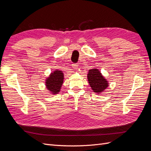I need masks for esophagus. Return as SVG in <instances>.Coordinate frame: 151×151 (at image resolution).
I'll list each match as a JSON object with an SVG mask.
<instances>
[{
    "label": "esophagus",
    "instance_id": "1",
    "mask_svg": "<svg viewBox=\"0 0 151 151\" xmlns=\"http://www.w3.org/2000/svg\"><path fill=\"white\" fill-rule=\"evenodd\" d=\"M72 66V68H74V69H77V68H78V65H77V63H73Z\"/></svg>",
    "mask_w": 151,
    "mask_h": 151
}]
</instances>
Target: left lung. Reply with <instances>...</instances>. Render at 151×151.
Returning a JSON list of instances; mask_svg holds the SVG:
<instances>
[{
  "label": "left lung",
  "instance_id": "obj_1",
  "mask_svg": "<svg viewBox=\"0 0 151 151\" xmlns=\"http://www.w3.org/2000/svg\"><path fill=\"white\" fill-rule=\"evenodd\" d=\"M88 80L91 89L96 94H101L108 87V81L101 74L98 68L89 70Z\"/></svg>",
  "mask_w": 151,
  "mask_h": 151
}]
</instances>
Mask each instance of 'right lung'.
Segmentation results:
<instances>
[{
  "label": "right lung",
  "mask_w": 151,
  "mask_h": 151,
  "mask_svg": "<svg viewBox=\"0 0 151 151\" xmlns=\"http://www.w3.org/2000/svg\"><path fill=\"white\" fill-rule=\"evenodd\" d=\"M63 79H64V76L63 72L55 70L45 80V86L51 94L53 95L58 94L61 89Z\"/></svg>",
  "instance_id": "right-lung-1"
}]
</instances>
